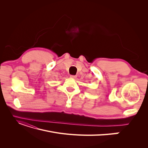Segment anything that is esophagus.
<instances>
[{"instance_id": "34e87169", "label": "esophagus", "mask_w": 148, "mask_h": 148, "mask_svg": "<svg viewBox=\"0 0 148 148\" xmlns=\"http://www.w3.org/2000/svg\"><path fill=\"white\" fill-rule=\"evenodd\" d=\"M70 77H71V78H73V79H76V78H77V76H76V75H70Z\"/></svg>"}]
</instances>
